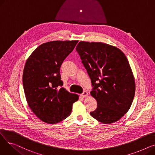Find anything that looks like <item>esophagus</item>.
I'll return each mask as SVG.
<instances>
[{
  "label": "esophagus",
  "mask_w": 155,
  "mask_h": 155,
  "mask_svg": "<svg viewBox=\"0 0 155 155\" xmlns=\"http://www.w3.org/2000/svg\"><path fill=\"white\" fill-rule=\"evenodd\" d=\"M81 96L83 97H87L88 96V92L86 91H84L82 94H81Z\"/></svg>",
  "instance_id": "obj_1"
}]
</instances>
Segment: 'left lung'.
<instances>
[{"instance_id":"8db88e82","label":"left lung","mask_w":155,"mask_h":155,"mask_svg":"<svg viewBox=\"0 0 155 155\" xmlns=\"http://www.w3.org/2000/svg\"><path fill=\"white\" fill-rule=\"evenodd\" d=\"M76 50L97 102L91 116L103 124L115 123L127 112L135 94L134 77L126 56L117 47L101 42L80 41Z\"/></svg>"}]
</instances>
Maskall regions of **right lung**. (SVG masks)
I'll use <instances>...</instances> for the list:
<instances>
[{"mask_svg": "<svg viewBox=\"0 0 155 155\" xmlns=\"http://www.w3.org/2000/svg\"><path fill=\"white\" fill-rule=\"evenodd\" d=\"M78 41H53L39 46L28 58L22 82L28 105L46 123H58L68 117L79 96L61 87L60 70Z\"/></svg>", "mask_w": 155, "mask_h": 155, "instance_id": "add662e5", "label": "right lung"}]
</instances>
